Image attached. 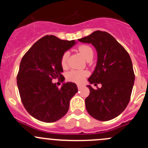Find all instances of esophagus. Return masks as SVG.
Segmentation results:
<instances>
[{"mask_svg": "<svg viewBox=\"0 0 148 148\" xmlns=\"http://www.w3.org/2000/svg\"><path fill=\"white\" fill-rule=\"evenodd\" d=\"M77 87H78V89H81L82 87H84V85H83V84H77Z\"/></svg>", "mask_w": 148, "mask_h": 148, "instance_id": "34e87169", "label": "esophagus"}]
</instances>
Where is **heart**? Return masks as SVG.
<instances>
[{"instance_id":"heart-1","label":"heart","mask_w":148,"mask_h":148,"mask_svg":"<svg viewBox=\"0 0 148 148\" xmlns=\"http://www.w3.org/2000/svg\"><path fill=\"white\" fill-rule=\"evenodd\" d=\"M78 52L82 54L84 58L86 60L92 58L93 57V51L92 48L87 45H81L78 47ZM69 53L65 52L62 55L61 58V65L63 68H66L67 66V60ZM87 76V73L82 70H71L66 74V79L70 82L74 83H82Z\"/></svg>"}]
</instances>
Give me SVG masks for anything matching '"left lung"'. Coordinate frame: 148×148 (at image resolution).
<instances>
[{"instance_id":"obj_1","label":"left lung","mask_w":148,"mask_h":148,"mask_svg":"<svg viewBox=\"0 0 148 148\" xmlns=\"http://www.w3.org/2000/svg\"><path fill=\"white\" fill-rule=\"evenodd\" d=\"M78 40L92 44L97 51L96 66L88 81L96 86L101 84L97 90L87 86L90 95L85 99L86 109L95 119H113L125 110L130 101L135 80L130 56L110 34L100 30Z\"/></svg>"}]
</instances>
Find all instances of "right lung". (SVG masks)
Masks as SVG:
<instances>
[{"label":"right lung","mask_w":148,"mask_h":148,"mask_svg":"<svg viewBox=\"0 0 148 148\" xmlns=\"http://www.w3.org/2000/svg\"><path fill=\"white\" fill-rule=\"evenodd\" d=\"M46 35L30 47L21 61L17 84L21 99L32 117L44 122H54L64 116L70 99L78 92L75 83H64L61 88L54 78L64 81L61 58L75 44Z\"/></svg>","instance_id":"add662e5"}]
</instances>
